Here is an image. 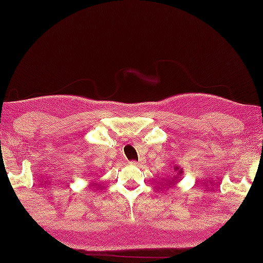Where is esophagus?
Segmentation results:
<instances>
[{
	"instance_id": "1",
	"label": "esophagus",
	"mask_w": 263,
	"mask_h": 263,
	"mask_svg": "<svg viewBox=\"0 0 263 263\" xmlns=\"http://www.w3.org/2000/svg\"><path fill=\"white\" fill-rule=\"evenodd\" d=\"M143 162H144V160H142V158H140V160H139L138 162H137V161H132V162H130V163L133 164V165H140V164L143 163Z\"/></svg>"
}]
</instances>
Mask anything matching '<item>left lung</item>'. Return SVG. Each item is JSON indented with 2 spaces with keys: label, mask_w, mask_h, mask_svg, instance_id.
<instances>
[{
  "label": "left lung",
  "mask_w": 263,
  "mask_h": 263,
  "mask_svg": "<svg viewBox=\"0 0 263 263\" xmlns=\"http://www.w3.org/2000/svg\"><path fill=\"white\" fill-rule=\"evenodd\" d=\"M174 170H175V172H177V174L175 176H174V179L172 180L173 182H177V181H180V177L182 176V174H183V169H181V168H179L177 167V165H174Z\"/></svg>",
  "instance_id": "8db88e82"
}]
</instances>
